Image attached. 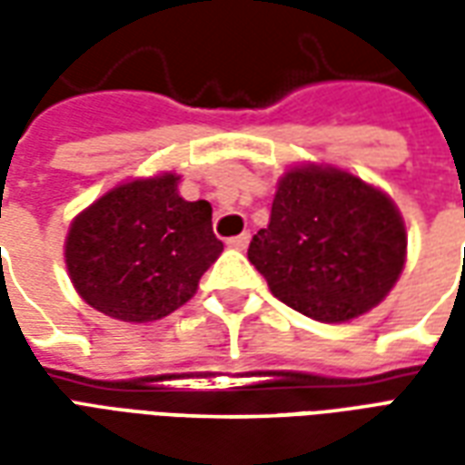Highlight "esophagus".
<instances>
[{
    "instance_id": "1",
    "label": "esophagus",
    "mask_w": 465,
    "mask_h": 465,
    "mask_svg": "<svg viewBox=\"0 0 465 465\" xmlns=\"http://www.w3.org/2000/svg\"><path fill=\"white\" fill-rule=\"evenodd\" d=\"M249 242H252V233L243 232V233H239V236H232V239H229L226 243H229L232 249H236V252H243V249L249 246Z\"/></svg>"
}]
</instances>
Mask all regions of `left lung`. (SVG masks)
<instances>
[{"instance_id":"left-lung-1","label":"left lung","mask_w":465,"mask_h":465,"mask_svg":"<svg viewBox=\"0 0 465 465\" xmlns=\"http://www.w3.org/2000/svg\"><path fill=\"white\" fill-rule=\"evenodd\" d=\"M249 262L293 312L323 323L383 302L403 272L406 229L386 193L322 166L286 172Z\"/></svg>"}]
</instances>
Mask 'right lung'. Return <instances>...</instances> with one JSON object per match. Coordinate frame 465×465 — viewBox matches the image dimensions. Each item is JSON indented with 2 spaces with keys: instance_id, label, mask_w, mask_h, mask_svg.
I'll return each instance as SVG.
<instances>
[{
  "instance_id": "add662e5",
  "label": "right lung",
  "mask_w": 465,
  "mask_h": 465,
  "mask_svg": "<svg viewBox=\"0 0 465 465\" xmlns=\"http://www.w3.org/2000/svg\"><path fill=\"white\" fill-rule=\"evenodd\" d=\"M176 183L173 173L122 183L74 219L66 269L96 312L129 323L169 316L223 252L212 203L183 202Z\"/></svg>"
}]
</instances>
